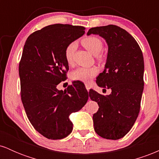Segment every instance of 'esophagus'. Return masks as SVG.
<instances>
[{
    "label": "esophagus",
    "mask_w": 159,
    "mask_h": 159,
    "mask_svg": "<svg viewBox=\"0 0 159 159\" xmlns=\"http://www.w3.org/2000/svg\"><path fill=\"white\" fill-rule=\"evenodd\" d=\"M85 87H86V89H87V91H89V90L90 89V86L88 84H85Z\"/></svg>",
    "instance_id": "34e87169"
}]
</instances>
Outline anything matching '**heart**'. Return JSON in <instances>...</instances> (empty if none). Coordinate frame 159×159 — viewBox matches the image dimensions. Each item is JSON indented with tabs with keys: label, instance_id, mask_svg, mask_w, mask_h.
<instances>
[{
	"label": "heart",
	"instance_id": "1",
	"mask_svg": "<svg viewBox=\"0 0 159 159\" xmlns=\"http://www.w3.org/2000/svg\"><path fill=\"white\" fill-rule=\"evenodd\" d=\"M81 43L87 50H88L94 55H96V59L98 62L101 63L103 61V55L99 54L103 48V43L100 38L97 37V36H90L82 39ZM75 48V44L71 43L65 49V59L69 64H72V61H73ZM97 73L98 69L96 67H90V68L79 67L72 72L71 78L74 81H81L87 83L92 78H93Z\"/></svg>",
	"mask_w": 159,
	"mask_h": 159
}]
</instances>
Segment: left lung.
Listing matches in <instances>:
<instances>
[{"label":"left lung","mask_w":159,"mask_h":159,"mask_svg":"<svg viewBox=\"0 0 159 159\" xmlns=\"http://www.w3.org/2000/svg\"><path fill=\"white\" fill-rule=\"evenodd\" d=\"M92 34L103 37L108 45L105 68L96 83L111 89L107 96L89 92L99 107L93 116L94 129L102 138L117 140L130 131L139 114L144 85L143 53L134 38L116 25L92 27L87 35Z\"/></svg>","instance_id":"obj_1"}]
</instances>
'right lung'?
<instances>
[{"instance_id":"add662e5","label":"right lung","mask_w":159,"mask_h":159,"mask_svg":"<svg viewBox=\"0 0 159 159\" xmlns=\"http://www.w3.org/2000/svg\"><path fill=\"white\" fill-rule=\"evenodd\" d=\"M85 27L55 24L30 34L19 62L21 98L29 121L48 139L72 132L69 115L84 106L88 92L73 82L64 91L57 86L66 79L65 49L84 34Z\"/></svg>"}]
</instances>
